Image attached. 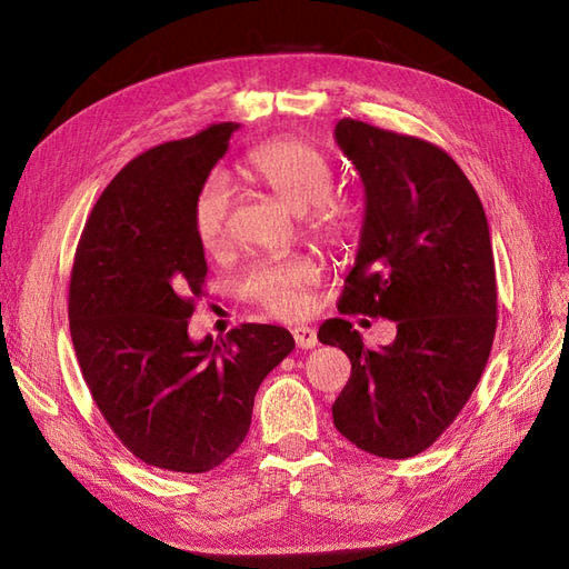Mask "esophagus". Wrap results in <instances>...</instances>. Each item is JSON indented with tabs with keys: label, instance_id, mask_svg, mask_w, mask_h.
<instances>
[{
	"label": "esophagus",
	"instance_id": "esophagus-1",
	"mask_svg": "<svg viewBox=\"0 0 569 569\" xmlns=\"http://www.w3.org/2000/svg\"><path fill=\"white\" fill-rule=\"evenodd\" d=\"M291 335H295V341H297L299 349H313L316 343H318V332L313 330V327H308V325L295 327V330H291Z\"/></svg>",
	"mask_w": 569,
	"mask_h": 569
}]
</instances>
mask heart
I'll return each mask as SVG.
<instances>
[{"instance_id":"heart-1","label":"heart","mask_w":569,"mask_h":569,"mask_svg":"<svg viewBox=\"0 0 569 569\" xmlns=\"http://www.w3.org/2000/svg\"><path fill=\"white\" fill-rule=\"evenodd\" d=\"M249 173L266 182L295 211L311 209L313 228L322 234H341L351 226L349 209L332 197L335 168L316 144L282 137L256 147L247 157ZM230 213V184L222 176H211L194 197L192 226L206 251L226 244ZM318 280V270L303 258L253 266L242 282V295L280 318L301 316L308 306V287Z\"/></svg>"}]
</instances>
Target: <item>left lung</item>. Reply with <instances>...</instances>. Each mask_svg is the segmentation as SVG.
Returning <instances> with one entry per match:
<instances>
[{
	"label": "left lung",
	"mask_w": 569,
	"mask_h": 569,
	"mask_svg": "<svg viewBox=\"0 0 569 569\" xmlns=\"http://www.w3.org/2000/svg\"><path fill=\"white\" fill-rule=\"evenodd\" d=\"M335 140L366 187L339 311L393 320L396 339L372 351L349 320L320 325L318 339L351 360L332 418L360 451L401 460L443 435L487 368L496 335L489 222L437 144L353 118L339 120Z\"/></svg>",
	"instance_id": "1"
}]
</instances>
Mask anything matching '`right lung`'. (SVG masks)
Instances as JSON below:
<instances>
[{
	"mask_svg": "<svg viewBox=\"0 0 569 569\" xmlns=\"http://www.w3.org/2000/svg\"><path fill=\"white\" fill-rule=\"evenodd\" d=\"M234 123L153 147L97 199L80 234L68 320L84 382L126 449L151 468L201 475L244 441L253 396L295 349L278 325L226 339L187 335L206 258L192 206Z\"/></svg>",
	"mask_w": 569,
	"mask_h": 569,
	"instance_id": "obj_1",
	"label": "right lung"
}]
</instances>
